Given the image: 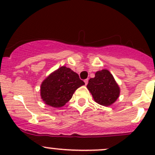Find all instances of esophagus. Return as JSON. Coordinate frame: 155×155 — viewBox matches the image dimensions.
I'll return each mask as SVG.
<instances>
[{"instance_id":"1","label":"esophagus","mask_w":155,"mask_h":155,"mask_svg":"<svg viewBox=\"0 0 155 155\" xmlns=\"http://www.w3.org/2000/svg\"><path fill=\"white\" fill-rule=\"evenodd\" d=\"M84 83H85V85H87V83H88V79H84Z\"/></svg>"}]
</instances>
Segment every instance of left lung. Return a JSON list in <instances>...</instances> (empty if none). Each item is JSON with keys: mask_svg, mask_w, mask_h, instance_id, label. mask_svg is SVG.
Here are the masks:
<instances>
[{"mask_svg": "<svg viewBox=\"0 0 155 155\" xmlns=\"http://www.w3.org/2000/svg\"><path fill=\"white\" fill-rule=\"evenodd\" d=\"M87 87L95 101L104 106H110L113 104L120 93L118 85L107 70L97 71L95 77L89 80Z\"/></svg>", "mask_w": 155, "mask_h": 155, "instance_id": "8db88e82", "label": "left lung"}]
</instances>
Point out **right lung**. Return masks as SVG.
<instances>
[{
	"mask_svg": "<svg viewBox=\"0 0 155 155\" xmlns=\"http://www.w3.org/2000/svg\"><path fill=\"white\" fill-rule=\"evenodd\" d=\"M84 84L76 73L62 66L42 81L40 94L46 104L61 107L72 98L75 91Z\"/></svg>",
	"mask_w": 155,
	"mask_h": 155,
	"instance_id": "right-lung-1",
	"label": "right lung"
}]
</instances>
